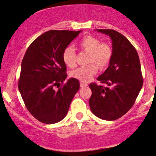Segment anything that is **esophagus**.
I'll list each match as a JSON object with an SVG mask.
<instances>
[{
	"mask_svg": "<svg viewBox=\"0 0 156 156\" xmlns=\"http://www.w3.org/2000/svg\"><path fill=\"white\" fill-rule=\"evenodd\" d=\"M87 86H88V83H80V88H86Z\"/></svg>",
	"mask_w": 156,
	"mask_h": 156,
	"instance_id": "esophagus-1",
	"label": "esophagus"
}]
</instances>
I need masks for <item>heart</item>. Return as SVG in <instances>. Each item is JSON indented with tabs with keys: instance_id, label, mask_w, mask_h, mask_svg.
<instances>
[{
	"instance_id": "b5f03b06",
	"label": "heart",
	"mask_w": 156,
	"mask_h": 156,
	"mask_svg": "<svg viewBox=\"0 0 156 156\" xmlns=\"http://www.w3.org/2000/svg\"><path fill=\"white\" fill-rule=\"evenodd\" d=\"M82 51L89 54L86 66L78 68L70 73V76L83 83L88 82L98 72V66L103 69L108 65L111 61L113 50L111 47L96 37L88 35L83 37L78 43ZM62 59L66 66L74 68L76 65V54L72 47L68 46L64 49Z\"/></svg>"
}]
</instances>
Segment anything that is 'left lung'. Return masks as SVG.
<instances>
[{
    "label": "left lung",
    "instance_id": "1",
    "mask_svg": "<svg viewBox=\"0 0 156 156\" xmlns=\"http://www.w3.org/2000/svg\"><path fill=\"white\" fill-rule=\"evenodd\" d=\"M98 32L109 36L113 55L109 66L97 80L111 88L90 83L89 105L92 113L105 120H115L131 108L142 88L143 80L136 50L120 33L111 29Z\"/></svg>",
    "mask_w": 156,
    "mask_h": 156
}]
</instances>
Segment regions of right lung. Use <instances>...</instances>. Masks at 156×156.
<instances>
[{
  "instance_id": "add662e5",
  "label": "right lung",
  "mask_w": 156,
  "mask_h": 156,
  "mask_svg": "<svg viewBox=\"0 0 156 156\" xmlns=\"http://www.w3.org/2000/svg\"><path fill=\"white\" fill-rule=\"evenodd\" d=\"M80 32L47 31L33 41L25 53L18 89L27 109L41 123L53 124L63 120L79 90L80 83L73 78L59 87L67 78L62 54Z\"/></svg>"
}]
</instances>
